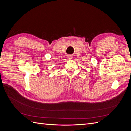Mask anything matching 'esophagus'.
<instances>
[{
    "mask_svg": "<svg viewBox=\"0 0 131 131\" xmlns=\"http://www.w3.org/2000/svg\"><path fill=\"white\" fill-rule=\"evenodd\" d=\"M73 56H72V55H67V58H68V59H72L73 58Z\"/></svg>",
    "mask_w": 131,
    "mask_h": 131,
    "instance_id": "34e87169",
    "label": "esophagus"
}]
</instances>
